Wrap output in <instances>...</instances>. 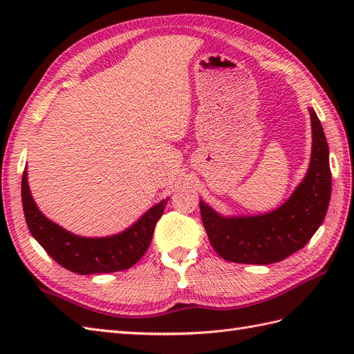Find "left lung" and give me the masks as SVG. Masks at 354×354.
I'll use <instances>...</instances> for the list:
<instances>
[{
    "mask_svg": "<svg viewBox=\"0 0 354 354\" xmlns=\"http://www.w3.org/2000/svg\"><path fill=\"white\" fill-rule=\"evenodd\" d=\"M312 156L309 170L292 196L274 212L259 216L223 217L199 202L202 223L214 251L227 261L270 265L309 242L324 222L332 194L328 145L312 108Z\"/></svg>",
    "mask_w": 354,
    "mask_h": 354,
    "instance_id": "8db88e82",
    "label": "left lung"
}]
</instances>
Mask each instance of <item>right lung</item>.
Listing matches in <instances>:
<instances>
[{"instance_id":"1","label":"right lung","mask_w":354,"mask_h":354,"mask_svg":"<svg viewBox=\"0 0 354 354\" xmlns=\"http://www.w3.org/2000/svg\"><path fill=\"white\" fill-rule=\"evenodd\" d=\"M22 208L27 227L50 257L65 269L80 275L109 274L129 269L137 263L152 242L156 222L169 199L161 201L142 214L131 228L109 237H80L47 219L32 198L27 170L21 183Z\"/></svg>"}]
</instances>
